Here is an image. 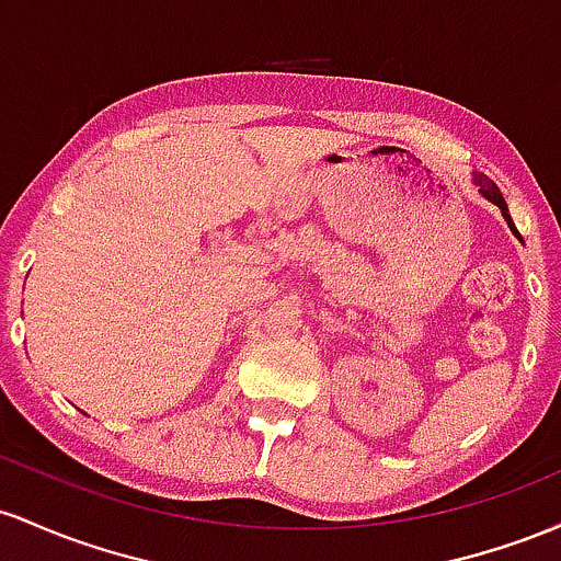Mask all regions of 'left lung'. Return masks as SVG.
I'll list each match as a JSON object with an SVG mask.
<instances>
[{
    "label": "left lung",
    "instance_id": "obj_1",
    "mask_svg": "<svg viewBox=\"0 0 561 561\" xmlns=\"http://www.w3.org/2000/svg\"><path fill=\"white\" fill-rule=\"evenodd\" d=\"M477 185H480V193L488 201H493L495 206H499V209L503 211V217H506V222H508V228L514 230V222H512V217H508V206H506V201H503V196H501V191H499V185H495L493 180H488V178H477Z\"/></svg>",
    "mask_w": 561,
    "mask_h": 561
}]
</instances>
